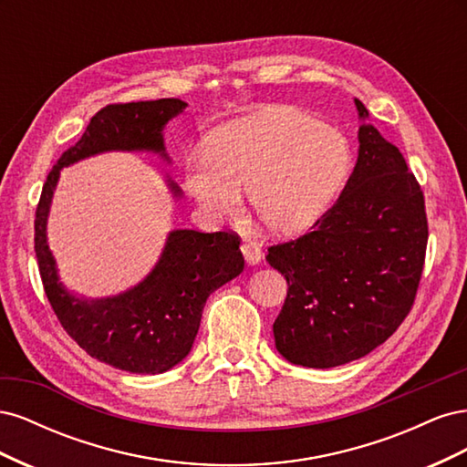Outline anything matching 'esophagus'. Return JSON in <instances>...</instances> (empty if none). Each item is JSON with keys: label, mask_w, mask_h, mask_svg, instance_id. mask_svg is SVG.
Segmentation results:
<instances>
[{"label": "esophagus", "mask_w": 467, "mask_h": 467, "mask_svg": "<svg viewBox=\"0 0 467 467\" xmlns=\"http://www.w3.org/2000/svg\"><path fill=\"white\" fill-rule=\"evenodd\" d=\"M242 255L249 266H255L263 261V251L255 242H245L242 245Z\"/></svg>", "instance_id": "esophagus-1"}]
</instances>
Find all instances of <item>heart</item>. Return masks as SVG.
<instances>
[{
  "mask_svg": "<svg viewBox=\"0 0 467 467\" xmlns=\"http://www.w3.org/2000/svg\"><path fill=\"white\" fill-rule=\"evenodd\" d=\"M350 163L341 132L294 107L271 105L218 126L208 151L187 158L182 185L214 220L235 218L247 189L268 232L296 235L331 206Z\"/></svg>",
  "mask_w": 467,
  "mask_h": 467,
  "instance_id": "b5f03b06",
  "label": "heart"
}]
</instances>
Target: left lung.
I'll return each instance as SVG.
<instances>
[{
    "label": "left lung",
    "instance_id": "left-lung-1",
    "mask_svg": "<svg viewBox=\"0 0 467 467\" xmlns=\"http://www.w3.org/2000/svg\"><path fill=\"white\" fill-rule=\"evenodd\" d=\"M358 112V158L331 210L296 242L268 249L288 282L276 350L306 368L366 357L413 306L427 251L425 199L401 151Z\"/></svg>",
    "mask_w": 467,
    "mask_h": 467
}]
</instances>
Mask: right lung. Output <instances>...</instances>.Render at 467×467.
<instances>
[{"instance_id": "right-lung-1", "label": "right lung", "mask_w": 467, "mask_h": 467, "mask_svg": "<svg viewBox=\"0 0 467 467\" xmlns=\"http://www.w3.org/2000/svg\"><path fill=\"white\" fill-rule=\"evenodd\" d=\"M189 105L158 99L109 105L91 119L79 142L66 150L42 187L35 220V251L45 292L54 314L74 341L112 368L132 374H163L187 358L212 292L244 273L239 237L228 232L171 230L151 271L115 296L91 298L69 290L48 245V216L64 167L99 153L140 151L171 163L165 151V126ZM175 202V182L163 177Z\"/></svg>"}]
</instances>
